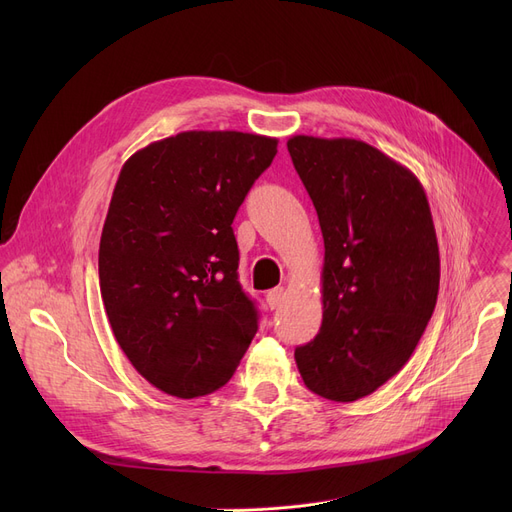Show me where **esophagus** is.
I'll return each mask as SVG.
<instances>
[{"label":"esophagus","instance_id":"1","mask_svg":"<svg viewBox=\"0 0 512 512\" xmlns=\"http://www.w3.org/2000/svg\"><path fill=\"white\" fill-rule=\"evenodd\" d=\"M284 297H286V292H284V288H282V286H278V288H274V290H270V292H267V297H265V301H267V305H270L272 309H278V307L282 305Z\"/></svg>","mask_w":512,"mask_h":512}]
</instances>
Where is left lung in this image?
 Returning a JSON list of instances; mask_svg holds the SVG:
<instances>
[{
	"label": "left lung",
	"mask_w": 512,
	"mask_h": 512,
	"mask_svg": "<svg viewBox=\"0 0 512 512\" xmlns=\"http://www.w3.org/2000/svg\"><path fill=\"white\" fill-rule=\"evenodd\" d=\"M324 236L317 336L294 351L305 386L353 402L409 361L438 301L440 251L417 176L357 139H288Z\"/></svg>",
	"instance_id": "left-lung-1"
}]
</instances>
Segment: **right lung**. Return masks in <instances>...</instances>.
Returning <instances> with one entry per match:
<instances>
[{"label": "right lung", "instance_id": "obj_1", "mask_svg": "<svg viewBox=\"0 0 512 512\" xmlns=\"http://www.w3.org/2000/svg\"><path fill=\"white\" fill-rule=\"evenodd\" d=\"M278 139L188 130L155 141L120 170L99 242V286L112 332L157 390L197 398L222 388L257 332L238 282L232 222Z\"/></svg>", "mask_w": 512, "mask_h": 512}]
</instances>
